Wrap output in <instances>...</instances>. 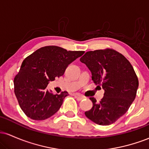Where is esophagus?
I'll list each match as a JSON object with an SVG mask.
<instances>
[{
	"label": "esophagus",
	"instance_id": "obj_1",
	"mask_svg": "<svg viewBox=\"0 0 149 149\" xmlns=\"http://www.w3.org/2000/svg\"><path fill=\"white\" fill-rule=\"evenodd\" d=\"M74 96L78 101H81L82 100H83V99H84V97H83L82 95H78V94H76V95H74Z\"/></svg>",
	"mask_w": 149,
	"mask_h": 149
}]
</instances>
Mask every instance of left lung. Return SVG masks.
<instances>
[{
  "instance_id": "obj_1",
  "label": "left lung",
  "mask_w": 149,
  "mask_h": 149,
  "mask_svg": "<svg viewBox=\"0 0 149 149\" xmlns=\"http://www.w3.org/2000/svg\"><path fill=\"white\" fill-rule=\"evenodd\" d=\"M80 60L91 71L94 83L104 90L100 102L90 97L93 106L85 115L100 125L113 123L127 111L136 97L139 81L132 66L111 49L87 52Z\"/></svg>"
}]
</instances>
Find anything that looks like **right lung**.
<instances>
[{
    "mask_svg": "<svg viewBox=\"0 0 149 149\" xmlns=\"http://www.w3.org/2000/svg\"><path fill=\"white\" fill-rule=\"evenodd\" d=\"M84 52L45 46L23 61L14 79L15 94L22 110L29 118L42 120L58 111L69 94L62 92L53 95L47 89V85L63 76L66 67Z\"/></svg>",
    "mask_w": 149,
    "mask_h": 149,
    "instance_id": "1",
    "label": "right lung"
}]
</instances>
